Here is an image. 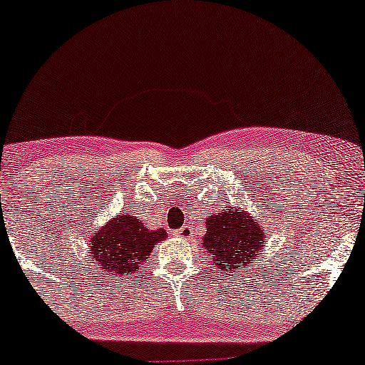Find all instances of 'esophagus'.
Masks as SVG:
<instances>
[{"label":"esophagus","instance_id":"esophagus-1","mask_svg":"<svg viewBox=\"0 0 365 365\" xmlns=\"http://www.w3.org/2000/svg\"><path fill=\"white\" fill-rule=\"evenodd\" d=\"M176 235H178L181 240H189V238H191V236H192L191 226H182L181 230L176 231Z\"/></svg>","mask_w":365,"mask_h":365}]
</instances>
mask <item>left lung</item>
I'll list each match as a JSON object with an SVG mask.
<instances>
[{"label": "left lung", "instance_id": "obj_1", "mask_svg": "<svg viewBox=\"0 0 365 365\" xmlns=\"http://www.w3.org/2000/svg\"><path fill=\"white\" fill-rule=\"evenodd\" d=\"M264 235L248 211L230 207L206 217V235L201 245L210 257L212 255L220 272L233 273L236 268L246 269L253 264L264 246Z\"/></svg>", "mask_w": 365, "mask_h": 365}]
</instances>
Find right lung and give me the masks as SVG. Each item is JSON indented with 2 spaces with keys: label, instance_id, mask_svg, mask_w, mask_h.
Returning a JSON list of instances; mask_svg holds the SVG:
<instances>
[{
  "label": "right lung",
  "instance_id": "add662e5",
  "mask_svg": "<svg viewBox=\"0 0 365 365\" xmlns=\"http://www.w3.org/2000/svg\"><path fill=\"white\" fill-rule=\"evenodd\" d=\"M168 238L163 228L149 230L137 216L124 212L90 236L88 257L108 275L125 277L149 262L154 245Z\"/></svg>",
  "mask_w": 365,
  "mask_h": 365
}]
</instances>
